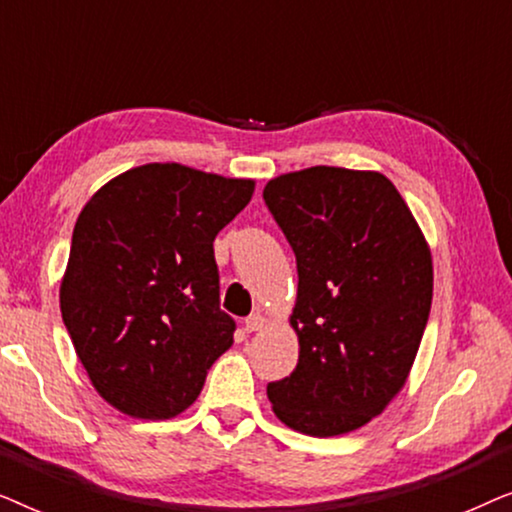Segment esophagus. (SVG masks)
I'll use <instances>...</instances> for the list:
<instances>
[{"instance_id": "obj_1", "label": "esophagus", "mask_w": 512, "mask_h": 512, "mask_svg": "<svg viewBox=\"0 0 512 512\" xmlns=\"http://www.w3.org/2000/svg\"><path fill=\"white\" fill-rule=\"evenodd\" d=\"M268 324V321H265V317L261 312H256V314H249L247 319H244V328H247L249 333H256V331H261V328Z\"/></svg>"}]
</instances>
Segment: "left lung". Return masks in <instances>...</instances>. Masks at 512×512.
<instances>
[{
    "mask_svg": "<svg viewBox=\"0 0 512 512\" xmlns=\"http://www.w3.org/2000/svg\"><path fill=\"white\" fill-rule=\"evenodd\" d=\"M263 200L298 268V363L268 384L272 410L307 436L349 433L408 380L431 312V251L380 172L317 165L268 181Z\"/></svg>",
    "mask_w": 512,
    "mask_h": 512,
    "instance_id": "obj_1",
    "label": "left lung"
}]
</instances>
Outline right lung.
I'll list each match as a JSON object with an SVG mask.
<instances>
[{
    "label": "right lung",
    "mask_w": 512,
    "mask_h": 512,
    "mask_svg": "<svg viewBox=\"0 0 512 512\" xmlns=\"http://www.w3.org/2000/svg\"><path fill=\"white\" fill-rule=\"evenodd\" d=\"M251 193L249 179L151 163L111 179L79 214L62 321L97 394L125 415L184 412L233 345L214 237Z\"/></svg>",
    "instance_id": "right-lung-1"
}]
</instances>
